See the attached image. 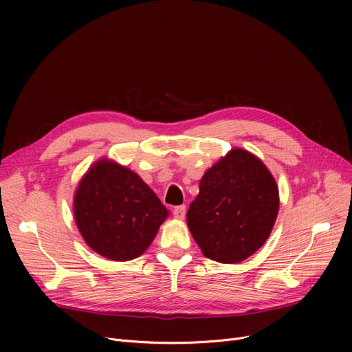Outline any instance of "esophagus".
Here are the masks:
<instances>
[{
  "label": "esophagus",
  "instance_id": "34e87169",
  "mask_svg": "<svg viewBox=\"0 0 352 352\" xmlns=\"http://www.w3.org/2000/svg\"><path fill=\"white\" fill-rule=\"evenodd\" d=\"M186 206H178L173 210V215L177 218V219H184L186 218Z\"/></svg>",
  "mask_w": 352,
  "mask_h": 352
}]
</instances>
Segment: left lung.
I'll list each match as a JSON object with an SVG mask.
<instances>
[{
    "instance_id": "8db88e82",
    "label": "left lung",
    "mask_w": 352,
    "mask_h": 352,
    "mask_svg": "<svg viewBox=\"0 0 352 352\" xmlns=\"http://www.w3.org/2000/svg\"><path fill=\"white\" fill-rule=\"evenodd\" d=\"M278 207V187L264 162L234 148L201 178L187 224L207 258L236 264L264 245Z\"/></svg>"
}]
</instances>
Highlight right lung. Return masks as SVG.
Here are the masks:
<instances>
[{
	"label": "right lung",
	"mask_w": 352,
	"mask_h": 352,
	"mask_svg": "<svg viewBox=\"0 0 352 352\" xmlns=\"http://www.w3.org/2000/svg\"><path fill=\"white\" fill-rule=\"evenodd\" d=\"M74 217L89 248L129 261L150 247L168 211L134 171L104 158L80 181Z\"/></svg>",
	"instance_id": "1"
}]
</instances>
